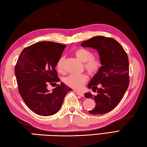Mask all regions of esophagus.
I'll list each match as a JSON object with an SVG mask.
<instances>
[{"mask_svg":"<svg viewBox=\"0 0 147 147\" xmlns=\"http://www.w3.org/2000/svg\"><path fill=\"white\" fill-rule=\"evenodd\" d=\"M76 93L78 95H80V96H82V97H84V93H82V92H78V91H76Z\"/></svg>","mask_w":147,"mask_h":147,"instance_id":"1","label":"esophagus"}]
</instances>
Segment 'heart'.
<instances>
[{"label": "heart", "instance_id": "1", "mask_svg": "<svg viewBox=\"0 0 147 147\" xmlns=\"http://www.w3.org/2000/svg\"><path fill=\"white\" fill-rule=\"evenodd\" d=\"M74 55L79 60L84 62V68L90 76H94L100 71L102 63L100 60L94 57V54L92 51L80 48L74 51ZM64 63L65 57H61L56 65L57 69L60 73H62L64 70ZM87 81V76L85 74H71L63 80V82L67 86L76 90L80 89Z\"/></svg>", "mask_w": 147, "mask_h": 147}]
</instances>
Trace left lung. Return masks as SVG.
<instances>
[{
    "label": "left lung",
    "mask_w": 147,
    "mask_h": 147,
    "mask_svg": "<svg viewBox=\"0 0 147 147\" xmlns=\"http://www.w3.org/2000/svg\"><path fill=\"white\" fill-rule=\"evenodd\" d=\"M81 46L96 49L102 63L100 71L88 84V88L97 91V95L89 92L85 94V98H92L96 103L95 108L89 113H107L118 105L129 87L128 56L119 42L110 37L94 36L82 42Z\"/></svg>",
    "instance_id": "obj_1"
}]
</instances>
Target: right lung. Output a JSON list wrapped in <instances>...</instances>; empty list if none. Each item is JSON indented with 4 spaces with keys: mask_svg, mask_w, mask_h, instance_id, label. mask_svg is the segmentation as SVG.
<instances>
[{
    "mask_svg": "<svg viewBox=\"0 0 147 147\" xmlns=\"http://www.w3.org/2000/svg\"><path fill=\"white\" fill-rule=\"evenodd\" d=\"M66 45L44 41L24 48L15 67L18 91L26 105L38 115L51 116L60 110L71 88L60 82L55 69ZM49 84L57 86L52 92Z\"/></svg>",
    "mask_w": 147,
    "mask_h": 147,
    "instance_id": "obj_1",
    "label": "right lung"
}]
</instances>
